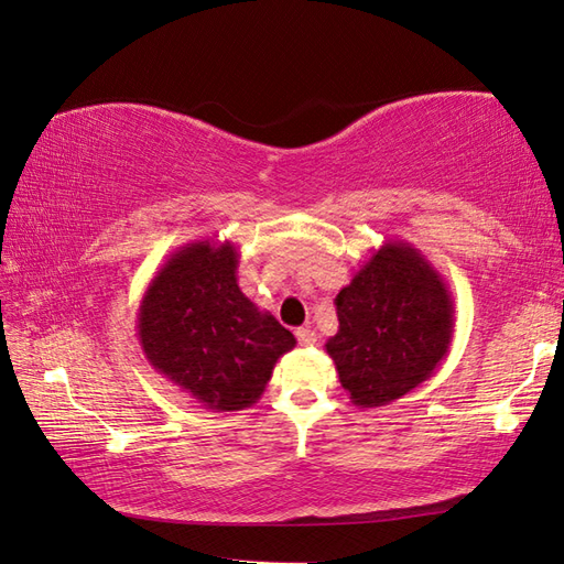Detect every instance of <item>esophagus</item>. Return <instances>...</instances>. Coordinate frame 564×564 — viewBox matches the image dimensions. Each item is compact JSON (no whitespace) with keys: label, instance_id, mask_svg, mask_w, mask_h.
Masks as SVG:
<instances>
[{"label":"esophagus","instance_id":"esophagus-1","mask_svg":"<svg viewBox=\"0 0 564 564\" xmlns=\"http://www.w3.org/2000/svg\"><path fill=\"white\" fill-rule=\"evenodd\" d=\"M295 337H297V344H301V346H313L317 341V334L310 329V327L295 329Z\"/></svg>","mask_w":564,"mask_h":564}]
</instances>
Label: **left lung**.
<instances>
[{
    "label": "left lung",
    "mask_w": 564,
    "mask_h": 564,
    "mask_svg": "<svg viewBox=\"0 0 564 564\" xmlns=\"http://www.w3.org/2000/svg\"><path fill=\"white\" fill-rule=\"evenodd\" d=\"M339 329L325 349L356 406H386L448 356L455 307L422 249L388 239L337 295Z\"/></svg>",
    "instance_id": "1"
}]
</instances>
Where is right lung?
Segmentation results:
<instances>
[{
  "label": "right lung",
  "mask_w": 564,
  "mask_h": 564,
  "mask_svg": "<svg viewBox=\"0 0 564 564\" xmlns=\"http://www.w3.org/2000/svg\"><path fill=\"white\" fill-rule=\"evenodd\" d=\"M239 249L196 239L172 251L138 310L142 354L160 376L213 412L257 404L293 334L237 285Z\"/></svg>",
  "instance_id": "obj_1"
}]
</instances>
